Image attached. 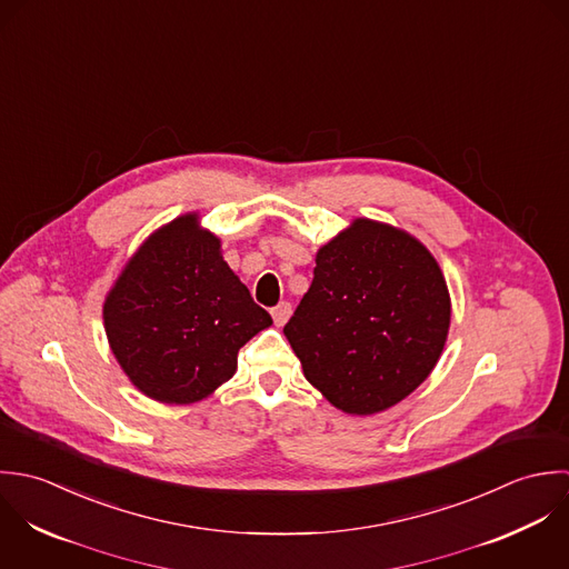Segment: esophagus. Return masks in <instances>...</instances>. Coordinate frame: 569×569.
I'll list each match as a JSON object with an SVG mask.
<instances>
[{
    "label": "esophagus",
    "instance_id": "1",
    "mask_svg": "<svg viewBox=\"0 0 569 569\" xmlns=\"http://www.w3.org/2000/svg\"><path fill=\"white\" fill-rule=\"evenodd\" d=\"M290 315H292V306H290L288 301H281L279 306H274V308H272V319H274V323H277L279 328L288 323Z\"/></svg>",
    "mask_w": 569,
    "mask_h": 569
}]
</instances>
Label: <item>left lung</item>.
<instances>
[{"label":"left lung","instance_id":"left-lung-1","mask_svg":"<svg viewBox=\"0 0 569 569\" xmlns=\"http://www.w3.org/2000/svg\"><path fill=\"white\" fill-rule=\"evenodd\" d=\"M451 297L433 254L409 232L353 220L317 252L310 290L283 335L337 409L380 413L433 371Z\"/></svg>","mask_w":569,"mask_h":569}]
</instances>
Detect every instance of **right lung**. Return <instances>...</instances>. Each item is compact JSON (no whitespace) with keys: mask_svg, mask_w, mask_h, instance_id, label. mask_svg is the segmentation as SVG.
I'll return each instance as SVG.
<instances>
[{"mask_svg":"<svg viewBox=\"0 0 569 569\" xmlns=\"http://www.w3.org/2000/svg\"><path fill=\"white\" fill-rule=\"evenodd\" d=\"M103 321L129 380L167 405L211 396L232 378L239 347L272 323L196 213L138 248L106 299Z\"/></svg>","mask_w":569,"mask_h":569,"instance_id":"obj_1","label":"right lung"}]
</instances>
